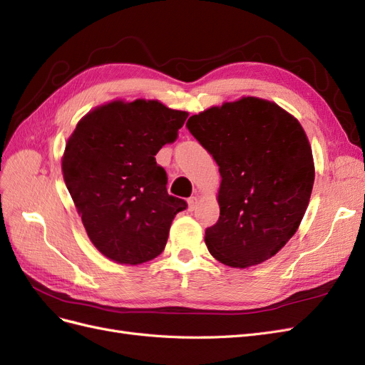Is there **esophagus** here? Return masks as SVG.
<instances>
[{
    "instance_id": "1",
    "label": "esophagus",
    "mask_w": 365,
    "mask_h": 365,
    "mask_svg": "<svg viewBox=\"0 0 365 365\" xmlns=\"http://www.w3.org/2000/svg\"><path fill=\"white\" fill-rule=\"evenodd\" d=\"M187 204H189V210H190V212H193V210H195L196 205H197V196H190L189 200H187Z\"/></svg>"
}]
</instances>
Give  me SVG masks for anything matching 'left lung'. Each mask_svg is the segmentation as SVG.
Segmentation results:
<instances>
[{
	"instance_id": "obj_1",
	"label": "left lung",
	"mask_w": 365,
	"mask_h": 365,
	"mask_svg": "<svg viewBox=\"0 0 365 365\" xmlns=\"http://www.w3.org/2000/svg\"><path fill=\"white\" fill-rule=\"evenodd\" d=\"M193 137L219 165V220L205 230L212 256L248 268L275 256L295 235L311 200V143L277 103L244 96L195 114Z\"/></svg>"
}]
</instances>
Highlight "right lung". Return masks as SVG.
Returning <instances> with one entry per match:
<instances>
[{
	"mask_svg": "<svg viewBox=\"0 0 365 365\" xmlns=\"http://www.w3.org/2000/svg\"><path fill=\"white\" fill-rule=\"evenodd\" d=\"M189 113L160 101L123 98L96 106L68 137L62 175L93 245L121 264L155 259L184 200L165 189L155 155L178 138Z\"/></svg>",
	"mask_w": 365,
	"mask_h": 365,
	"instance_id": "1",
	"label": "right lung"
}]
</instances>
